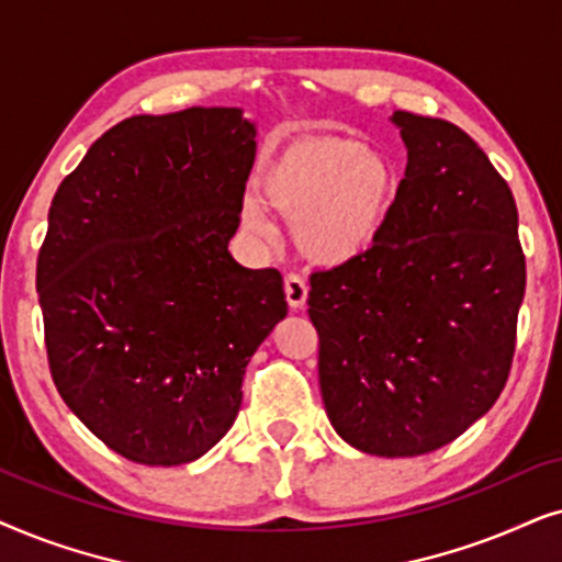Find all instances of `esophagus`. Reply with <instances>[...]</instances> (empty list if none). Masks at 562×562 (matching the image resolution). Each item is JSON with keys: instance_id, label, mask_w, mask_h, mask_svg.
Here are the masks:
<instances>
[{"instance_id": "esophagus-1", "label": "esophagus", "mask_w": 562, "mask_h": 562, "mask_svg": "<svg viewBox=\"0 0 562 562\" xmlns=\"http://www.w3.org/2000/svg\"><path fill=\"white\" fill-rule=\"evenodd\" d=\"M285 297H288V305L293 311H301L305 301H308V285H305V280L301 274L285 277Z\"/></svg>"}]
</instances>
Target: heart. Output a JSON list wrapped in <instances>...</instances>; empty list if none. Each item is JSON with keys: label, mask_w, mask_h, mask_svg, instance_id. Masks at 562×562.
Instances as JSON below:
<instances>
[{"label": "heart", "mask_w": 562, "mask_h": 562, "mask_svg": "<svg viewBox=\"0 0 562 562\" xmlns=\"http://www.w3.org/2000/svg\"><path fill=\"white\" fill-rule=\"evenodd\" d=\"M403 187L401 164L355 136H303L280 148L259 177L261 200L293 223V244L318 267L364 257L385 234ZM241 223L254 236L272 226L254 200Z\"/></svg>", "instance_id": "heart-1"}]
</instances>
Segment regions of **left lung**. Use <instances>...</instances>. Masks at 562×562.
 <instances>
[{"instance_id": "1", "label": "left lung", "mask_w": 562, "mask_h": 562, "mask_svg": "<svg viewBox=\"0 0 562 562\" xmlns=\"http://www.w3.org/2000/svg\"><path fill=\"white\" fill-rule=\"evenodd\" d=\"M408 148L385 234L311 274L328 422L359 452L416 458L504 391L527 285L519 215L483 148L439 117L393 112Z\"/></svg>"}]
</instances>
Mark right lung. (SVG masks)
<instances>
[{
    "label": "right lung",
    "instance_id": "right-lung-1",
    "mask_svg": "<svg viewBox=\"0 0 562 562\" xmlns=\"http://www.w3.org/2000/svg\"><path fill=\"white\" fill-rule=\"evenodd\" d=\"M254 138L238 108L133 115L54 194L35 274L50 375L125 460L171 468L218 445L288 316L282 274L228 251Z\"/></svg>",
    "mask_w": 562,
    "mask_h": 562
}]
</instances>
